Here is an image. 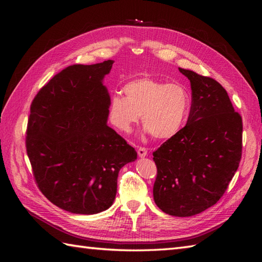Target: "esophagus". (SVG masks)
Returning <instances> with one entry per match:
<instances>
[{
    "mask_svg": "<svg viewBox=\"0 0 262 262\" xmlns=\"http://www.w3.org/2000/svg\"><path fill=\"white\" fill-rule=\"evenodd\" d=\"M138 154L140 157H145L147 155V149L144 146H140L138 148Z\"/></svg>",
    "mask_w": 262,
    "mask_h": 262,
    "instance_id": "34e87169",
    "label": "esophagus"
}]
</instances>
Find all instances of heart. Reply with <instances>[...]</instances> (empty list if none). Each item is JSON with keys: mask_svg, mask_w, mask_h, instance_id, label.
Wrapping results in <instances>:
<instances>
[{"mask_svg": "<svg viewBox=\"0 0 262 262\" xmlns=\"http://www.w3.org/2000/svg\"><path fill=\"white\" fill-rule=\"evenodd\" d=\"M125 96L114 94L109 100L108 113L112 124L129 133L141 116L145 130L155 139H169L182 128L191 96L185 85L167 83L152 77H140L126 83Z\"/></svg>", "mask_w": 262, "mask_h": 262, "instance_id": "b5f03b06", "label": "heart"}]
</instances>
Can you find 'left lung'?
I'll return each mask as SVG.
<instances>
[{
  "label": "left lung",
  "mask_w": 262,
  "mask_h": 262,
  "mask_svg": "<svg viewBox=\"0 0 262 262\" xmlns=\"http://www.w3.org/2000/svg\"><path fill=\"white\" fill-rule=\"evenodd\" d=\"M191 84L187 124L153 153L156 205L173 216H191L211 208L238 168L243 119L217 81L179 68Z\"/></svg>",
  "instance_id": "8db88e82"
}]
</instances>
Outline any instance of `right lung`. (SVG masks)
Here are the masks:
<instances>
[{"mask_svg":"<svg viewBox=\"0 0 262 262\" xmlns=\"http://www.w3.org/2000/svg\"><path fill=\"white\" fill-rule=\"evenodd\" d=\"M113 63L63 69L30 105L26 150L35 182L71 213L112 207L119 170L137 160L136 149L106 123L110 97L101 81Z\"/></svg>","mask_w":262,"mask_h":262,"instance_id":"add662e5","label":"right lung"}]
</instances>
